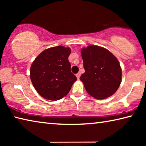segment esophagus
I'll use <instances>...</instances> for the list:
<instances>
[{
  "mask_svg": "<svg viewBox=\"0 0 146 146\" xmlns=\"http://www.w3.org/2000/svg\"><path fill=\"white\" fill-rule=\"evenodd\" d=\"M80 75H81L80 72H78V73H76V77H77V78H78V79L79 78H80Z\"/></svg>",
  "mask_w": 146,
  "mask_h": 146,
  "instance_id": "34e87169",
  "label": "esophagus"
}]
</instances>
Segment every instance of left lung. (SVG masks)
I'll use <instances>...</instances> for the list:
<instances>
[{
    "mask_svg": "<svg viewBox=\"0 0 146 146\" xmlns=\"http://www.w3.org/2000/svg\"><path fill=\"white\" fill-rule=\"evenodd\" d=\"M85 73L80 77L88 94L97 99L113 95L120 86L122 70L117 58L102 47L91 45L81 51Z\"/></svg>",
    "mask_w": 146,
    "mask_h": 146,
    "instance_id": "1",
    "label": "left lung"
}]
</instances>
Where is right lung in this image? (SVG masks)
Masks as SVG:
<instances>
[{
	"instance_id": "add662e5",
	"label": "right lung",
	"mask_w": 146,
	"mask_h": 146,
	"mask_svg": "<svg viewBox=\"0 0 146 146\" xmlns=\"http://www.w3.org/2000/svg\"><path fill=\"white\" fill-rule=\"evenodd\" d=\"M71 49L58 46L42 51L32 63L30 78L39 95L49 100L62 98L70 91L76 76L68 56Z\"/></svg>"
}]
</instances>
